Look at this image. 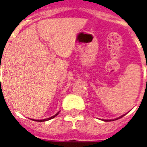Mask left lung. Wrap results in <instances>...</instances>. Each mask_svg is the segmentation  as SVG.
<instances>
[{
	"label": "left lung",
	"instance_id": "obj_1",
	"mask_svg": "<svg viewBox=\"0 0 147 147\" xmlns=\"http://www.w3.org/2000/svg\"><path fill=\"white\" fill-rule=\"evenodd\" d=\"M123 116H124V115H122V116L119 117V119H121V118H122V117H123ZM105 121H108V120H105ZM109 121H114V120H109Z\"/></svg>",
	"mask_w": 147,
	"mask_h": 147
}]
</instances>
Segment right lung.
Returning a JSON list of instances; mask_svg holds the SVG:
<instances>
[{"label":"right lung","instance_id":"right-lung-1","mask_svg":"<svg viewBox=\"0 0 147 147\" xmlns=\"http://www.w3.org/2000/svg\"><path fill=\"white\" fill-rule=\"evenodd\" d=\"M59 112H58L56 114V115H54V116H52V117H50V118H49V119H42V120H34V119H33V120H34V121H40V122H42V121H49V120H50V119H54V118L55 117V116H57V115L58 114H59Z\"/></svg>","mask_w":147,"mask_h":147}]
</instances>
